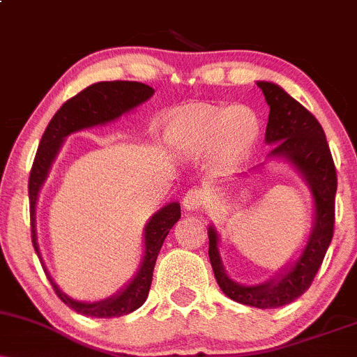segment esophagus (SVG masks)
Here are the masks:
<instances>
[{"label":"esophagus","instance_id":"34e87169","mask_svg":"<svg viewBox=\"0 0 357 357\" xmlns=\"http://www.w3.org/2000/svg\"><path fill=\"white\" fill-rule=\"evenodd\" d=\"M208 203H210V192L203 190V188H191L183 198L184 208L190 211L202 210V208L208 206Z\"/></svg>","mask_w":357,"mask_h":357}]
</instances>
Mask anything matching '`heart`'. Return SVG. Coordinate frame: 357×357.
<instances>
[{
  "mask_svg": "<svg viewBox=\"0 0 357 357\" xmlns=\"http://www.w3.org/2000/svg\"><path fill=\"white\" fill-rule=\"evenodd\" d=\"M257 137V116L247 107L192 105L176 112L166 126L167 142L186 158L215 151L223 161H236L252 149Z\"/></svg>",
  "mask_w": 357,
  "mask_h": 357,
  "instance_id": "b5f03b06",
  "label": "heart"
}]
</instances>
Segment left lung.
I'll return each mask as SVG.
<instances>
[{
    "label": "left lung",
    "instance_id": "obj_1",
    "mask_svg": "<svg viewBox=\"0 0 357 357\" xmlns=\"http://www.w3.org/2000/svg\"><path fill=\"white\" fill-rule=\"evenodd\" d=\"M270 105L265 141L273 144L270 158H284L304 176L312 191L315 220L301 257L275 280L260 285H240L227 275L218 252V233L208 228V255L216 282L225 296L257 309H277L294 302L312 284L334 235L337 174L322 126L304 105L272 82H257Z\"/></svg>",
    "mask_w": 357,
    "mask_h": 357
}]
</instances>
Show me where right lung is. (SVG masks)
<instances>
[{
	"instance_id": "add662e5",
	"label": "right lung",
	"mask_w": 357,
	"mask_h": 357,
	"mask_svg": "<svg viewBox=\"0 0 357 357\" xmlns=\"http://www.w3.org/2000/svg\"><path fill=\"white\" fill-rule=\"evenodd\" d=\"M154 89L149 85L141 84V82H127V80H114V82H97L84 89L75 97L68 99L61 107L56 110L55 116L52 117L50 124L45 129L42 141H40L38 151H36L33 166L30 171V179H28V196H30V220H31V241L36 255L42 261L40 255L38 241H36L35 230V208L36 198L42 184L47 179L48 171L53 159L59 154L61 142L67 136L77 130L87 129V127L107 124L110 121H116L122 114L136 109L137 105L144 104L153 97ZM181 218V206L178 202H173L161 208L149 223L146 225L144 230V258H142L141 268L137 275L122 289L116 296L105 298L100 302H79L73 301L59 289V285L53 282L47 268L43 270L47 273L48 280L55 290V294L63 304H67L70 309L82 315H90V317H121V315L130 314L146 302L147 294H149L151 282H153V272L158 253L161 250L165 238L169 233L174 223Z\"/></svg>"
}]
</instances>
